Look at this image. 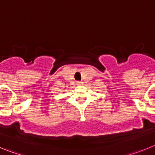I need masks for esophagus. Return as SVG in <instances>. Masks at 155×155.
<instances>
[{
	"mask_svg": "<svg viewBox=\"0 0 155 155\" xmlns=\"http://www.w3.org/2000/svg\"><path fill=\"white\" fill-rule=\"evenodd\" d=\"M77 85H81L82 84H83V82H81V81H77Z\"/></svg>",
	"mask_w": 155,
	"mask_h": 155,
	"instance_id": "1",
	"label": "esophagus"
}]
</instances>
